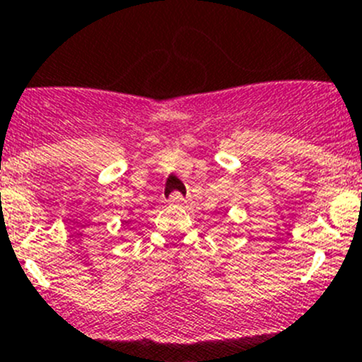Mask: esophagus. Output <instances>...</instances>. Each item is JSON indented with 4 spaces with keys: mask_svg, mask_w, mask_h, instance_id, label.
Wrapping results in <instances>:
<instances>
[{
    "mask_svg": "<svg viewBox=\"0 0 362 362\" xmlns=\"http://www.w3.org/2000/svg\"><path fill=\"white\" fill-rule=\"evenodd\" d=\"M168 203L170 204H175V206H179V204L185 203V197L181 196V194H177V192H174L170 197H168Z\"/></svg>",
    "mask_w": 362,
    "mask_h": 362,
    "instance_id": "1",
    "label": "esophagus"
}]
</instances>
